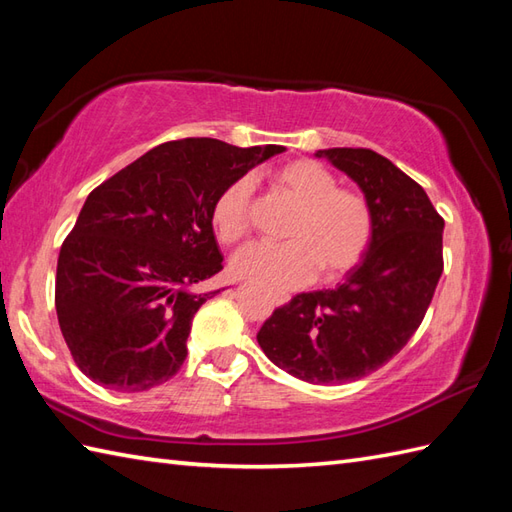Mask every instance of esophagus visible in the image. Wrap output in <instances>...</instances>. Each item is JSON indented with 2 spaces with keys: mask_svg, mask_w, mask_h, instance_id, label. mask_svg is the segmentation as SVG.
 I'll list each match as a JSON object with an SVG mask.
<instances>
[{
  "mask_svg": "<svg viewBox=\"0 0 512 512\" xmlns=\"http://www.w3.org/2000/svg\"><path fill=\"white\" fill-rule=\"evenodd\" d=\"M271 302H274V304H287L289 302V295H282V293H274V295H271Z\"/></svg>",
  "mask_w": 512,
  "mask_h": 512,
  "instance_id": "obj_1",
  "label": "esophagus"
}]
</instances>
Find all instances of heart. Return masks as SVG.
I'll return each instance as SVG.
<instances>
[{
  "label": "heart",
  "instance_id": "b5f03b06",
  "mask_svg": "<svg viewBox=\"0 0 512 512\" xmlns=\"http://www.w3.org/2000/svg\"><path fill=\"white\" fill-rule=\"evenodd\" d=\"M269 179L295 206L285 230L289 241L247 245L232 260L234 274L269 289L306 285L317 269L326 280L348 274L372 238L368 199L357 190L337 186L331 170L313 160L282 164ZM252 195L249 177H238L221 190L212 206V227L221 243L232 245L249 232Z\"/></svg>",
  "mask_w": 512,
  "mask_h": 512
}]
</instances>
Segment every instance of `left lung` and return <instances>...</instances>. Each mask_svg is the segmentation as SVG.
<instances>
[{"mask_svg":"<svg viewBox=\"0 0 512 512\" xmlns=\"http://www.w3.org/2000/svg\"><path fill=\"white\" fill-rule=\"evenodd\" d=\"M317 157L344 170L366 195L368 252L339 287L298 293L276 309L256 339L293 377L337 385L379 370L416 333L445 267V219L388 157L370 149H326Z\"/></svg>","mask_w":512,"mask_h":512,"instance_id":"obj_1","label":"left lung"}]
</instances>
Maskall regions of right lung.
Wrapping results in <instances>:
<instances>
[{
    "label": "right lung",
    "instance_id": "right-lung-1",
    "mask_svg": "<svg viewBox=\"0 0 512 512\" xmlns=\"http://www.w3.org/2000/svg\"><path fill=\"white\" fill-rule=\"evenodd\" d=\"M285 146L186 138L155 146L89 192L56 265V317L85 377L144 392L184 363L192 317L223 269L221 190Z\"/></svg>",
    "mask_w": 512,
    "mask_h": 512
}]
</instances>
